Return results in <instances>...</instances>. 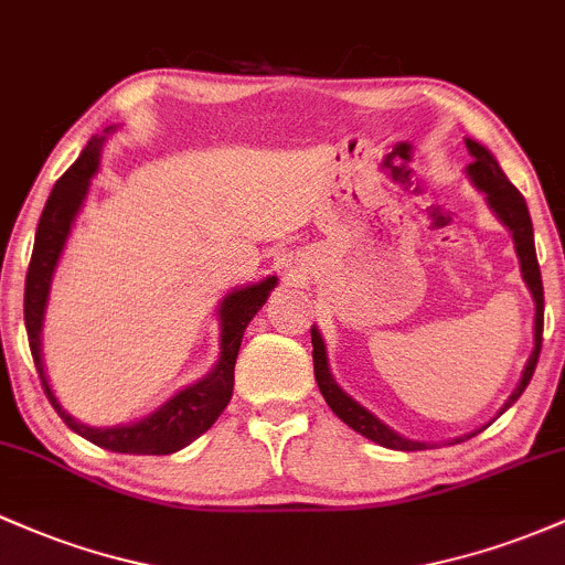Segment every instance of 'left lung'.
Segmentation results:
<instances>
[{
  "mask_svg": "<svg viewBox=\"0 0 565 565\" xmlns=\"http://www.w3.org/2000/svg\"><path fill=\"white\" fill-rule=\"evenodd\" d=\"M467 150L475 158L472 163L467 166L469 179H472L477 188L486 192L488 206L493 209V214L499 216V220L507 225V231L512 233L514 252H518V259H520V273H523L525 287L531 289V297H534V306H536V313H534V351H531L529 362H525V370H523V375H520L518 388H514L510 399H507L504 407L499 411V415H501L507 411V407H512L514 402H518L520 394L525 392V386H529L531 375H534V370H536L539 351H542V327H544L542 270H539V263H536L534 225H531V214H529V206H525V198L520 195L518 188H514L510 179H507V173L501 171V166L495 163L493 154L488 152L486 147L480 145V141L467 139ZM311 343H313L316 383H319L321 396H324L327 405L332 407V413L338 415L340 420H345V424H349L353 431H359L362 437L373 439V443L383 445V448H392V450H426V448H431L429 443H415V439H407V437H402V434H396L392 426H386L381 418H375V415L370 413L367 407H362L356 399H351V396L345 394L343 388L338 386V383H334V377L330 373V364H327V345H324V340H321V334H319V330H316V327H311ZM472 434H477V431H472ZM472 434H467V437H456L454 443L469 439Z\"/></svg>",
  "mask_w": 565,
  "mask_h": 565,
  "instance_id": "1",
  "label": "left lung"
}]
</instances>
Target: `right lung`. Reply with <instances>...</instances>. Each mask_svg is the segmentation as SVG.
Wrapping results in <instances>:
<instances>
[{
    "label": "right lung",
    "instance_id": "1",
    "mask_svg": "<svg viewBox=\"0 0 565 565\" xmlns=\"http://www.w3.org/2000/svg\"><path fill=\"white\" fill-rule=\"evenodd\" d=\"M107 128L104 134H109ZM104 136H93L83 154L74 160V166L55 182V188L42 209L40 225L34 235V252L26 273V292H23V319H26L29 349L34 356V367L42 377L47 399L55 413L64 418V424L79 437L90 439L98 448L115 450V454H136V456H169L177 450L188 448L192 439L201 437L214 426L222 411L233 396V370L238 359L241 338L249 327L254 313L265 306L270 289L276 287L278 278L268 276L265 281L249 284V287L233 289L220 302V359L212 373L192 386L182 388L171 396L158 411L122 426H88L79 424L55 399L51 383H47L45 364H42V319H45L47 295H51V281L55 265H58L61 252H64L66 238H70L74 216L83 209L85 195H88L93 173L98 171V158H102Z\"/></svg>",
    "mask_w": 565,
    "mask_h": 565
}]
</instances>
